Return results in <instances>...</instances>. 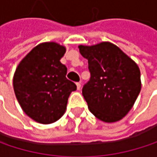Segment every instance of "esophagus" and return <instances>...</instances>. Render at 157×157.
Returning <instances> with one entry per match:
<instances>
[{"instance_id":"esophagus-1","label":"esophagus","mask_w":157,"mask_h":157,"mask_svg":"<svg viewBox=\"0 0 157 157\" xmlns=\"http://www.w3.org/2000/svg\"><path fill=\"white\" fill-rule=\"evenodd\" d=\"M76 86H77V89L80 90V88H81V82H76Z\"/></svg>"}]
</instances>
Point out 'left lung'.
<instances>
[{
  "mask_svg": "<svg viewBox=\"0 0 157 157\" xmlns=\"http://www.w3.org/2000/svg\"><path fill=\"white\" fill-rule=\"evenodd\" d=\"M78 48L88 60L91 73L89 82L82 87L90 112L105 123L121 120L132 109L141 91L138 65L109 42Z\"/></svg>",
  "mask_w": 157,
  "mask_h": 157,
  "instance_id": "left-lung-1",
  "label": "left lung"
}]
</instances>
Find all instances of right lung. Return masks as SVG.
<instances>
[{
	"label": "right lung",
	"instance_id": "add662e5",
	"mask_svg": "<svg viewBox=\"0 0 157 157\" xmlns=\"http://www.w3.org/2000/svg\"><path fill=\"white\" fill-rule=\"evenodd\" d=\"M66 48L54 42L36 45L20 62L13 75V90L23 112L37 123L48 124L65 113L70 94L76 90L66 78L60 60Z\"/></svg>",
	"mask_w": 157,
	"mask_h": 157
}]
</instances>
